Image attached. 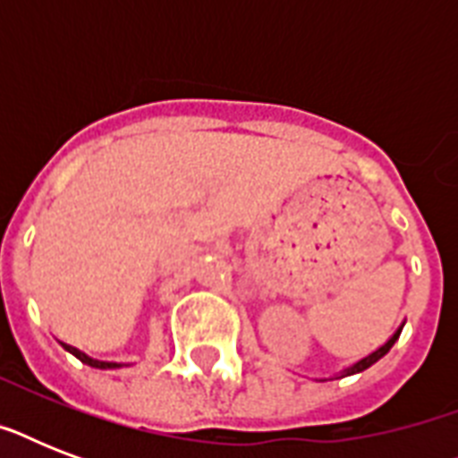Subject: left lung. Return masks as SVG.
<instances>
[{
    "instance_id": "obj_1",
    "label": "left lung",
    "mask_w": 458,
    "mask_h": 458,
    "mask_svg": "<svg viewBox=\"0 0 458 458\" xmlns=\"http://www.w3.org/2000/svg\"><path fill=\"white\" fill-rule=\"evenodd\" d=\"M399 333H402V327H399L397 333L392 335L390 340L385 342L383 347H377L376 352H373V354H369V356H363L361 361H356V363H352V366H349V369H344L342 370V377L344 376H354V373H361V370H366L369 369V366H373V363L377 361V359H383L385 354H387V352H390L392 349V344H394V342H397V337H399Z\"/></svg>"
}]
</instances>
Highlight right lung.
<instances>
[{"label": "right lung", "mask_w": 458, "mask_h": 458, "mask_svg": "<svg viewBox=\"0 0 458 458\" xmlns=\"http://www.w3.org/2000/svg\"><path fill=\"white\" fill-rule=\"evenodd\" d=\"M64 344V342H61ZM64 349H68L71 354L75 356V359H81L82 363H88V366H92V369H121V363H114V361H99V359H92V356H88L85 352H81V349L71 347V344H64Z\"/></svg>", "instance_id": "obj_1"}]
</instances>
